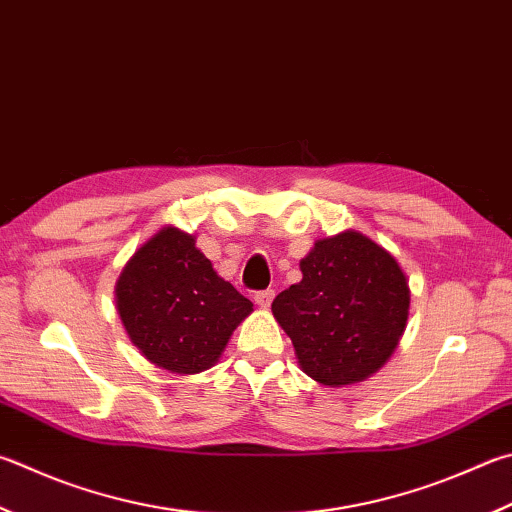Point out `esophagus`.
<instances>
[{"label":"esophagus","mask_w":512,"mask_h":512,"mask_svg":"<svg viewBox=\"0 0 512 512\" xmlns=\"http://www.w3.org/2000/svg\"><path fill=\"white\" fill-rule=\"evenodd\" d=\"M273 297H275L273 288H266V291H257L255 293V304L262 306V309H268V306H271V302H273Z\"/></svg>","instance_id":"esophagus-1"}]
</instances>
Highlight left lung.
<instances>
[{
  "mask_svg": "<svg viewBox=\"0 0 512 512\" xmlns=\"http://www.w3.org/2000/svg\"><path fill=\"white\" fill-rule=\"evenodd\" d=\"M300 271L302 282L277 295L271 309L304 374L329 387L376 374L410 313V286L394 255L345 230L315 241Z\"/></svg>",
  "mask_w": 512,
  "mask_h": 512,
  "instance_id": "1",
  "label": "left lung"
}]
</instances>
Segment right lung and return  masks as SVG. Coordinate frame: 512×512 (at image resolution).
Here are the masks:
<instances>
[{
  "mask_svg": "<svg viewBox=\"0 0 512 512\" xmlns=\"http://www.w3.org/2000/svg\"><path fill=\"white\" fill-rule=\"evenodd\" d=\"M116 306L138 351L181 376L215 365L232 331L253 311V302L217 275L194 237L174 226L161 228L125 264Z\"/></svg>",
  "mask_w": 512,
  "mask_h": 512,
  "instance_id": "add662e5",
  "label": "right lung"
}]
</instances>
